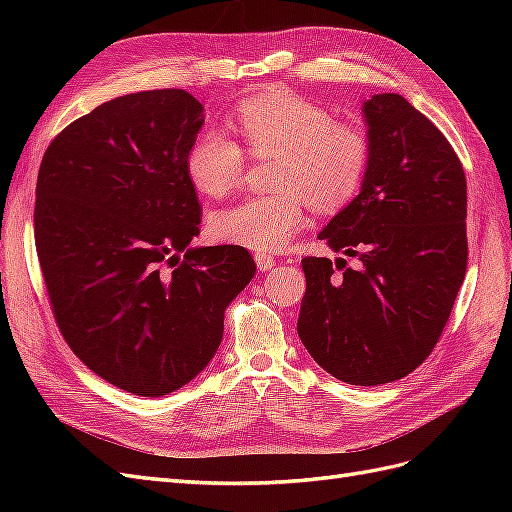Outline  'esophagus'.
I'll return each mask as SVG.
<instances>
[{
	"label": "esophagus",
	"instance_id": "34e87169",
	"mask_svg": "<svg viewBox=\"0 0 512 512\" xmlns=\"http://www.w3.org/2000/svg\"><path fill=\"white\" fill-rule=\"evenodd\" d=\"M256 267L258 271H269L275 267V258L271 254H256Z\"/></svg>",
	"mask_w": 512,
	"mask_h": 512
}]
</instances>
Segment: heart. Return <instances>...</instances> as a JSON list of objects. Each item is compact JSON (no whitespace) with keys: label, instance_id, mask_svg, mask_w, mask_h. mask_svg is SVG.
Here are the masks:
<instances>
[{"label":"heart","instance_id":"obj_1","mask_svg":"<svg viewBox=\"0 0 512 512\" xmlns=\"http://www.w3.org/2000/svg\"><path fill=\"white\" fill-rule=\"evenodd\" d=\"M235 123L256 156H275V194L245 198L211 213L213 239L258 254L280 252L307 226V207L322 213L344 209L361 192L369 168L367 134L335 121L320 104L292 94L247 98ZM185 173L211 198L237 190L245 175V151L224 130L200 132L185 153Z\"/></svg>","mask_w":512,"mask_h":512}]
</instances>
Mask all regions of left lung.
Masks as SVG:
<instances>
[{
	"label": "left lung",
	"mask_w": 512,
	"mask_h": 512,
	"mask_svg": "<svg viewBox=\"0 0 512 512\" xmlns=\"http://www.w3.org/2000/svg\"><path fill=\"white\" fill-rule=\"evenodd\" d=\"M363 117V188L318 235L356 267L301 260L297 331L331 376L378 386L421 365L451 316L468 267V190L451 143L406 98L378 94Z\"/></svg>",
	"instance_id": "8db88e82"
}]
</instances>
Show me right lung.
I'll return each instance as SVG.
<instances>
[{
    "mask_svg": "<svg viewBox=\"0 0 512 512\" xmlns=\"http://www.w3.org/2000/svg\"><path fill=\"white\" fill-rule=\"evenodd\" d=\"M203 111L183 89L104 102L53 138L38 173L36 250L57 327L94 374L141 397L209 365L256 273L245 247H188L203 211L183 162Z\"/></svg>",
    "mask_w": 512,
    "mask_h": 512,
    "instance_id": "obj_1",
    "label": "right lung"
}]
</instances>
